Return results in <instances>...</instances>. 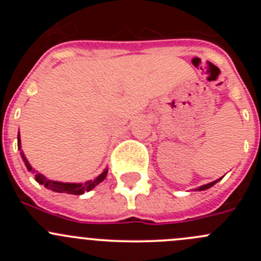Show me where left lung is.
I'll list each match as a JSON object with an SVG mask.
<instances>
[{
	"mask_svg": "<svg viewBox=\"0 0 261 261\" xmlns=\"http://www.w3.org/2000/svg\"><path fill=\"white\" fill-rule=\"evenodd\" d=\"M220 180V179H217V180H215V181H212V183H208V184H204V186H202V187H199L198 189H197V191H204V189H208V188H211V187L213 186V184H216L217 183V181Z\"/></svg>",
	"mask_w": 261,
	"mask_h": 261,
	"instance_id": "8db88e82",
	"label": "left lung"
}]
</instances>
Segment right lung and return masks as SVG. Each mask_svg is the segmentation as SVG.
I'll use <instances>...</instances> for the list:
<instances>
[{
	"label": "right lung",
	"instance_id": "1",
	"mask_svg": "<svg viewBox=\"0 0 261 261\" xmlns=\"http://www.w3.org/2000/svg\"><path fill=\"white\" fill-rule=\"evenodd\" d=\"M17 146H18V150L21 149V140H20V135H17ZM21 155H22V159L23 162H25L26 164V168H28V170H33V168L30 167V164L28 163V160H26V158L23 156V154L21 152ZM33 172H35V170H33ZM107 175V169L105 170L103 173H102L101 175H98V177L96 178V179L93 180H89L87 181V183L84 184H77V183H60V181H53V180H48L46 179L44 175H41L40 173H38V174L35 175V179L36 181H39L40 184H44V187H46L48 189H51V191L54 192H58V193H69V194H83L84 192H88L91 191V189H93L94 187L98 186L99 183H101L102 180L106 178Z\"/></svg>",
	"mask_w": 261,
	"mask_h": 261
}]
</instances>
